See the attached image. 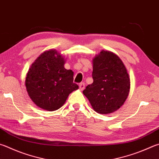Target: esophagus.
Returning a JSON list of instances; mask_svg holds the SVG:
<instances>
[{"instance_id":"1","label":"esophagus","mask_w":159,"mask_h":159,"mask_svg":"<svg viewBox=\"0 0 159 159\" xmlns=\"http://www.w3.org/2000/svg\"><path fill=\"white\" fill-rule=\"evenodd\" d=\"M85 88V83H80L79 84V89L80 90H83Z\"/></svg>"}]
</instances>
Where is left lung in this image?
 <instances>
[{
    "label": "left lung",
    "mask_w": 159,
    "mask_h": 159,
    "mask_svg": "<svg viewBox=\"0 0 159 159\" xmlns=\"http://www.w3.org/2000/svg\"><path fill=\"white\" fill-rule=\"evenodd\" d=\"M93 83L83 91L92 108L100 114L112 113L122 106L130 91V77L116 54L102 50L92 60Z\"/></svg>",
    "instance_id": "left-lung-1"
}]
</instances>
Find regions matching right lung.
I'll return each instance as SVG.
<instances>
[{"instance_id":"1","label":"right lung","mask_w":159,"mask_h":159,"mask_svg":"<svg viewBox=\"0 0 159 159\" xmlns=\"http://www.w3.org/2000/svg\"><path fill=\"white\" fill-rule=\"evenodd\" d=\"M65 57L56 49L46 51L30 67L25 84L28 96L39 108L53 111L62 107L69 94L79 89L74 71L64 67Z\"/></svg>"}]
</instances>
